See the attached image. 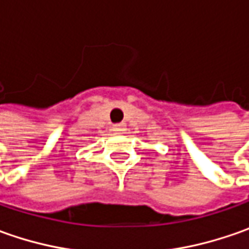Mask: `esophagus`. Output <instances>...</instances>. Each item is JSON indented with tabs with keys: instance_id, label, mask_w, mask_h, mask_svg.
<instances>
[{
	"instance_id": "obj_1",
	"label": "esophagus",
	"mask_w": 249,
	"mask_h": 249,
	"mask_svg": "<svg viewBox=\"0 0 249 249\" xmlns=\"http://www.w3.org/2000/svg\"><path fill=\"white\" fill-rule=\"evenodd\" d=\"M123 129H124V126H123V124H122V123H118V124H115V126H113V130H115V131H123Z\"/></svg>"
}]
</instances>
